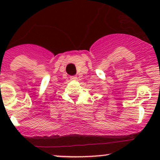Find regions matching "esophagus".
Wrapping results in <instances>:
<instances>
[{
  "instance_id": "obj_1",
  "label": "esophagus",
  "mask_w": 160,
  "mask_h": 160,
  "mask_svg": "<svg viewBox=\"0 0 160 160\" xmlns=\"http://www.w3.org/2000/svg\"><path fill=\"white\" fill-rule=\"evenodd\" d=\"M70 80H78V77H77V76H71V77H70Z\"/></svg>"
}]
</instances>
